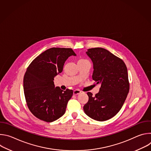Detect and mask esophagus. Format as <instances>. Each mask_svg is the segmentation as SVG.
<instances>
[{
    "mask_svg": "<svg viewBox=\"0 0 151 151\" xmlns=\"http://www.w3.org/2000/svg\"><path fill=\"white\" fill-rule=\"evenodd\" d=\"M81 93V91L80 90H74V91H73V94H74V95H78V94H80Z\"/></svg>",
    "mask_w": 151,
    "mask_h": 151,
    "instance_id": "34e87169",
    "label": "esophagus"
}]
</instances>
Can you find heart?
<instances>
[{"mask_svg":"<svg viewBox=\"0 0 151 151\" xmlns=\"http://www.w3.org/2000/svg\"><path fill=\"white\" fill-rule=\"evenodd\" d=\"M83 60V59H81V60Z\"/></svg>","mask_w":151,"mask_h":151,"instance_id":"heart-1","label":"heart"}]
</instances>
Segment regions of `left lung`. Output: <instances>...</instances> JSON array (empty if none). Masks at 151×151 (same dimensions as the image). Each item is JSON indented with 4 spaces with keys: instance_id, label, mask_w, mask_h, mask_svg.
Here are the masks:
<instances>
[{
    "instance_id": "8db88e82",
    "label": "left lung",
    "mask_w": 151,
    "mask_h": 151,
    "mask_svg": "<svg viewBox=\"0 0 151 151\" xmlns=\"http://www.w3.org/2000/svg\"><path fill=\"white\" fill-rule=\"evenodd\" d=\"M86 54L93 64V79L101 87L94 96L87 93L89 99L83 111L91 118L104 121L118 113L127 98L130 88L127 68L121 58L104 48H90Z\"/></svg>"
}]
</instances>
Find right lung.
<instances>
[{"mask_svg":"<svg viewBox=\"0 0 151 151\" xmlns=\"http://www.w3.org/2000/svg\"><path fill=\"white\" fill-rule=\"evenodd\" d=\"M72 55H76L71 48H50L34 59L27 69L23 79L26 100L30 112L40 120L51 122L66 112L73 91L55 87L54 80Z\"/></svg>","mask_w":151,"mask_h":151,"instance_id":"1","label":"right lung"}]
</instances>
